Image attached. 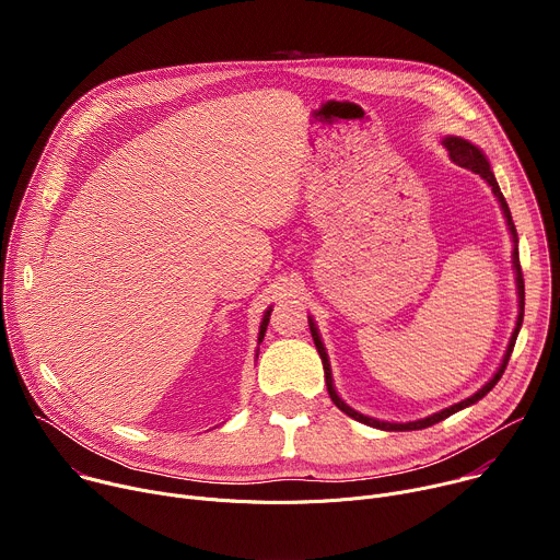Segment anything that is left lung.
Masks as SVG:
<instances>
[{
    "mask_svg": "<svg viewBox=\"0 0 560 560\" xmlns=\"http://www.w3.org/2000/svg\"><path fill=\"white\" fill-rule=\"evenodd\" d=\"M443 145L447 148V152H450V156H452V162L454 164H458L460 168H467V171H471V173H476V175H481L490 186H492V192H494V197L499 199V203H501V210H503V214H505V219H508V230H510V234H512V242H514V253H512V264H514V272H516V290H518V318H516V328H514V332H512V339H510V346H508V350H505V357H503V361H501V365H499V370H497V374L481 387L478 389L476 394H471L469 398H465V401H460V404H454V406H450V408H445V410H441V412H436V415H432V417H425V419H419V421H410V423H389V421H378V419H372V417H365V415H361V412H357V410H352L346 401H341V396L337 394V389H335V385H332V370H330V361H328V352H326V348H324V343H322V337H318V332H316V326H314V322H312V316H307V324H310V332H312V339H314V346H316V352H318V357H322V363H324V370H326V385H328V394H330V398H332V404L341 410V412H346L348 417H352L354 421H359V423H365V425H370V428H376V430H385V432H410V430H423V428H430V425H434V423H439V421H443V419H447V417H452L454 412H458V410H463V408H467V406H474L476 401H481V398L501 381V376H503V372H505V368H508V361H510V357H512V350H514V343H516V337H518V330H521V324H523V307H525V283H523V272H521V261H518V238H516V228H514V221H512V212H510V208H508V201H505V197H503V192H501V188H499V184H497V179H494V173H492V168H490V162H488V156L483 154V150L478 148V145H474V143H469L467 139H460V137H445L443 139Z\"/></svg>",
    "mask_w": 560,
    "mask_h": 560,
    "instance_id": "8db88e82",
    "label": "left lung"
}]
</instances>
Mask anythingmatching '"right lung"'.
<instances>
[{"mask_svg":"<svg viewBox=\"0 0 560 560\" xmlns=\"http://www.w3.org/2000/svg\"><path fill=\"white\" fill-rule=\"evenodd\" d=\"M270 312H272V307H268L266 314H264V322H261V328H259V343H261V339H264V335H266V328H268V324H270ZM257 357H259V354H257Z\"/></svg>","mask_w":560,"mask_h":560,"instance_id":"right-lung-1","label":"right lung"}]
</instances>
